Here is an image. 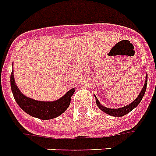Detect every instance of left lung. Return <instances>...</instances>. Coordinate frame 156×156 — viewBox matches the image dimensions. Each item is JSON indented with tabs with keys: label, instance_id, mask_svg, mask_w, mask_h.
Wrapping results in <instances>:
<instances>
[{
	"label": "left lung",
	"instance_id": "obj_1",
	"mask_svg": "<svg viewBox=\"0 0 156 156\" xmlns=\"http://www.w3.org/2000/svg\"><path fill=\"white\" fill-rule=\"evenodd\" d=\"M147 80H148V76H147L146 74V80H145V83H144V86L143 89L141 90L140 91V95L138 96V98L134 100V101L132 102V103H130L128 106H126V107H123V108H118V109H112V108H105L103 106H101L100 103H99V101H98L97 98H96V101H97V104L99 107V108L101 109V111H103L106 113H108L109 115L111 116H114V117H122V116L126 115L127 113H129L130 112L133 110V108H136L138 105L140 104V102L142 100V98H143L144 95L145 93V90H146V87H147Z\"/></svg>",
	"mask_w": 156,
	"mask_h": 156
}]
</instances>
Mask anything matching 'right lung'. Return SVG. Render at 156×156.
I'll return each instance as SVG.
<instances>
[{"label":"right lung","instance_id":"obj_1","mask_svg":"<svg viewBox=\"0 0 156 156\" xmlns=\"http://www.w3.org/2000/svg\"><path fill=\"white\" fill-rule=\"evenodd\" d=\"M11 87L13 97L20 108L27 114L43 120L55 119L61 115L69 106L70 98L75 92V88H73L62 98L55 101H36L24 96L20 91L15 83L13 71L11 74Z\"/></svg>","mask_w":156,"mask_h":156}]
</instances>
